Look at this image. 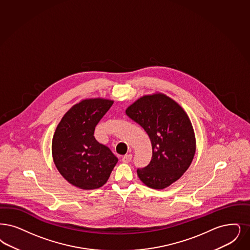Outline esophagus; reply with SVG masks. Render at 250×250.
Listing matches in <instances>:
<instances>
[{
    "instance_id": "1",
    "label": "esophagus",
    "mask_w": 250,
    "mask_h": 250,
    "mask_svg": "<svg viewBox=\"0 0 250 250\" xmlns=\"http://www.w3.org/2000/svg\"><path fill=\"white\" fill-rule=\"evenodd\" d=\"M132 160V154H126L122 158V162L124 163H129Z\"/></svg>"
}]
</instances>
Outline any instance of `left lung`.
<instances>
[{
  "mask_svg": "<svg viewBox=\"0 0 250 250\" xmlns=\"http://www.w3.org/2000/svg\"><path fill=\"white\" fill-rule=\"evenodd\" d=\"M148 134L152 156L138 169L140 180L155 190L167 188L189 168L196 150L191 122L178 102L166 94L144 95L125 110Z\"/></svg>",
  "mask_w": 250,
  "mask_h": 250,
  "instance_id": "obj_1",
  "label": "left lung"
}]
</instances>
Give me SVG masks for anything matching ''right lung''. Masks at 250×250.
<instances>
[{
	"label": "right lung",
	"mask_w": 250,
	"mask_h": 250,
	"mask_svg": "<svg viewBox=\"0 0 250 250\" xmlns=\"http://www.w3.org/2000/svg\"><path fill=\"white\" fill-rule=\"evenodd\" d=\"M113 100L84 99L61 118L52 140V156L61 176L82 190L102 187L117 164L111 150L98 142L94 132Z\"/></svg>",
	"instance_id": "obj_1"
}]
</instances>
